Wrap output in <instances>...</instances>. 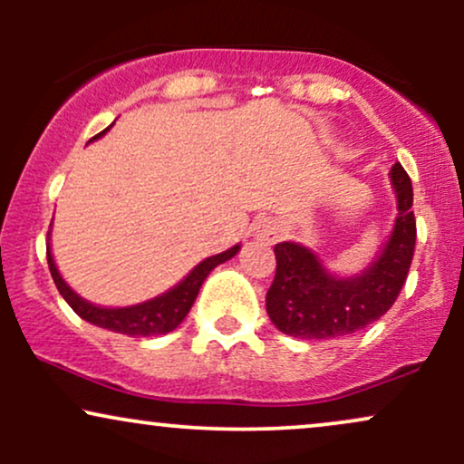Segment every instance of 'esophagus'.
Instances as JSON below:
<instances>
[{"instance_id":"1","label":"esophagus","mask_w":464,"mask_h":464,"mask_svg":"<svg viewBox=\"0 0 464 464\" xmlns=\"http://www.w3.org/2000/svg\"><path fill=\"white\" fill-rule=\"evenodd\" d=\"M279 233H281V228H279V225H276V222L264 220V222H259V225H257V231H255V236L270 244V242H276Z\"/></svg>"}]
</instances>
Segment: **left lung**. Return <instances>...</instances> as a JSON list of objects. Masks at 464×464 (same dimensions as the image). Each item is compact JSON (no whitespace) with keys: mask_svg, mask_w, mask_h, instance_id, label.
I'll return each mask as SVG.
<instances>
[{"mask_svg":"<svg viewBox=\"0 0 464 464\" xmlns=\"http://www.w3.org/2000/svg\"><path fill=\"white\" fill-rule=\"evenodd\" d=\"M391 180L399 202L395 228L380 257L362 275L338 279L301 244H276V273L266 295V310L279 332L303 340L338 338L364 329L391 310L406 284L417 242L412 183L399 163L392 165Z\"/></svg>","mask_w":464,"mask_h":464,"instance_id":"1","label":"left lung"}]
</instances>
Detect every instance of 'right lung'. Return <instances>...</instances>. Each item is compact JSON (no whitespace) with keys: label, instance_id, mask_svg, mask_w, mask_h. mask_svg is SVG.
Masks as SVG:
<instances>
[{"label":"right lung","instance_id":"1","mask_svg":"<svg viewBox=\"0 0 464 464\" xmlns=\"http://www.w3.org/2000/svg\"><path fill=\"white\" fill-rule=\"evenodd\" d=\"M106 130L98 132L93 140L102 137ZM237 250L239 246H233L225 250V253L214 255V257H207L205 262L196 266V268L191 270V273L185 276L177 287H172V290L165 292V295L157 296V299L140 303V305H132V307H98V305H92V303H87L84 299H80L76 292L63 281L61 273L56 270L50 246H47V266H50L52 279H54L58 292H61L63 299L69 303V307H72L80 318H84V321L92 324H98V327L102 329H109V332L126 334V335H143V338H148V335L169 334L172 329H177L179 324L183 323V318L188 316L191 305H194L196 296H198V290L202 281L207 279V275H209L218 264L231 259Z\"/></svg>","mask_w":464,"mask_h":464}]
</instances>
